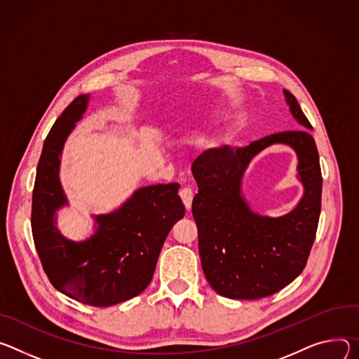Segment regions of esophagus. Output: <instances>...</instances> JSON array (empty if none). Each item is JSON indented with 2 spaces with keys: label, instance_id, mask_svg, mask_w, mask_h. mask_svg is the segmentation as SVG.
I'll list each match as a JSON object with an SVG mask.
<instances>
[{
  "label": "esophagus",
  "instance_id": "esophagus-1",
  "mask_svg": "<svg viewBox=\"0 0 359 359\" xmlns=\"http://www.w3.org/2000/svg\"><path fill=\"white\" fill-rule=\"evenodd\" d=\"M180 196H181V200H182L185 208L189 211V210H191V205H192L194 191H192L189 187H184V188H181V191H180Z\"/></svg>",
  "mask_w": 359,
  "mask_h": 359
}]
</instances>
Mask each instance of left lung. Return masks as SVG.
I'll list each match as a JSON object with an SVG mask.
<instances>
[{"instance_id":"left-lung-1","label":"left lung","mask_w":359,"mask_h":359,"mask_svg":"<svg viewBox=\"0 0 359 359\" xmlns=\"http://www.w3.org/2000/svg\"><path fill=\"white\" fill-rule=\"evenodd\" d=\"M301 128L266 135L247 147L204 151L192 164L198 194L192 215L207 281L219 295L259 299L291 284L306 265L321 214L323 175L311 123L297 98L284 90ZM272 143H287L299 155L306 191L300 204L278 219L254 215L241 195L250 159Z\"/></svg>"}]
</instances>
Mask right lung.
<instances>
[{"instance_id": "obj_1", "label": "right lung", "mask_w": 359, "mask_h": 359, "mask_svg": "<svg viewBox=\"0 0 359 359\" xmlns=\"http://www.w3.org/2000/svg\"><path fill=\"white\" fill-rule=\"evenodd\" d=\"M90 95H78L57 118L39 156L32 191L34 244L51 284L93 306H111L141 294L172 225L185 214L180 185H151L134 192L115 212L95 217L97 232L84 243L64 238L54 225L67 204L58 170L68 134L83 116Z\"/></svg>"}]
</instances>
